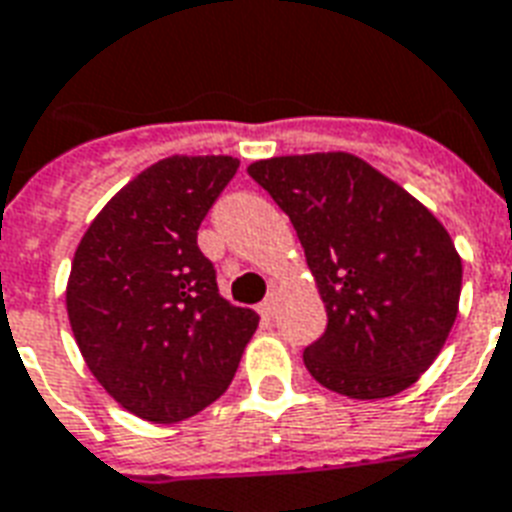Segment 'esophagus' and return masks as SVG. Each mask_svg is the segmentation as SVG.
Masks as SVG:
<instances>
[{"mask_svg": "<svg viewBox=\"0 0 512 512\" xmlns=\"http://www.w3.org/2000/svg\"><path fill=\"white\" fill-rule=\"evenodd\" d=\"M278 302H280V297L275 294V291H272L270 297L264 299V302L259 305V313L264 315V318H275V313H278Z\"/></svg>", "mask_w": 512, "mask_h": 512, "instance_id": "34e87169", "label": "esophagus"}]
</instances>
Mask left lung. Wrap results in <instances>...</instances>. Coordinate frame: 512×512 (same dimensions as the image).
Segmentation results:
<instances>
[{"mask_svg":"<svg viewBox=\"0 0 512 512\" xmlns=\"http://www.w3.org/2000/svg\"><path fill=\"white\" fill-rule=\"evenodd\" d=\"M291 218L326 307L305 348L321 386L351 399L394 397L424 375L459 313L461 256L405 188L343 151L248 167Z\"/></svg>","mask_w":512,"mask_h":512,"instance_id":"8db88e82","label":"left lung"}]
</instances>
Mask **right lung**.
Returning a JSON list of instances; mask_svg holds the SVG:
<instances>
[{
    "instance_id": "add662e5",
    "label": "right lung",
    "mask_w": 512,
    "mask_h": 512,
    "mask_svg": "<svg viewBox=\"0 0 512 512\" xmlns=\"http://www.w3.org/2000/svg\"><path fill=\"white\" fill-rule=\"evenodd\" d=\"M232 156H169L129 180L78 242L67 280L75 343L99 386L142 421L197 416L232 383L259 326L218 294L197 229Z\"/></svg>"
}]
</instances>
